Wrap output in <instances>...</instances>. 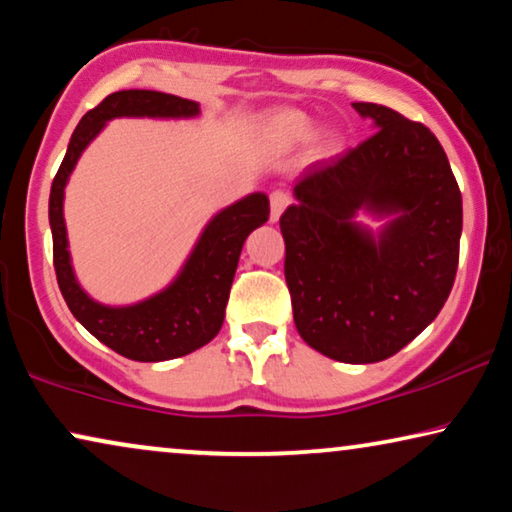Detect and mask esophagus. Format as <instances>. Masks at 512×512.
<instances>
[{
    "mask_svg": "<svg viewBox=\"0 0 512 512\" xmlns=\"http://www.w3.org/2000/svg\"><path fill=\"white\" fill-rule=\"evenodd\" d=\"M291 205V195L286 191H272L270 193V219L272 221H279V216L286 207Z\"/></svg>",
    "mask_w": 512,
    "mask_h": 512,
    "instance_id": "obj_1",
    "label": "esophagus"
}]
</instances>
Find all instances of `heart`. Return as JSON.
<instances>
[{"mask_svg":"<svg viewBox=\"0 0 512 512\" xmlns=\"http://www.w3.org/2000/svg\"><path fill=\"white\" fill-rule=\"evenodd\" d=\"M314 123L312 118L298 109H279L275 114L265 118V137L275 146H296L305 142L312 135ZM335 146V139L331 135H324L319 139L321 151H331Z\"/></svg>","mask_w":512,"mask_h":512,"instance_id":"b5f03b06","label":"heart"}]
</instances>
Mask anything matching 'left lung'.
Returning a JSON list of instances; mask_svg holds the SVG:
<instances>
[{
	"instance_id": "left-lung-1",
	"label": "left lung",
	"mask_w": 512,
	"mask_h": 512,
	"mask_svg": "<svg viewBox=\"0 0 512 512\" xmlns=\"http://www.w3.org/2000/svg\"><path fill=\"white\" fill-rule=\"evenodd\" d=\"M352 107L375 132L296 179L279 219L293 321L307 345L342 363H375L415 340L450 296L461 193L426 125L373 102ZM390 216L373 236L353 216Z\"/></svg>"
}]
</instances>
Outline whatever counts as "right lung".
Returning a JSON list of instances; mask_svg holds the SVG:
<instances>
[{
    "label": "right lung",
    "mask_w": 512,
    "mask_h": 512,
    "mask_svg": "<svg viewBox=\"0 0 512 512\" xmlns=\"http://www.w3.org/2000/svg\"><path fill=\"white\" fill-rule=\"evenodd\" d=\"M198 114V102L158 90L111 93L76 125L51 186L48 221L53 233L55 277L62 298L88 333L132 361H167L186 356L205 347L221 331L242 244L251 230L263 226L270 216L268 195L251 193L216 214L202 230L184 268L167 289L142 303L109 307L90 298L74 277L65 216H62L65 186L83 149L100 135L111 118H191Z\"/></svg>",
    "instance_id": "obj_1"
}]
</instances>
